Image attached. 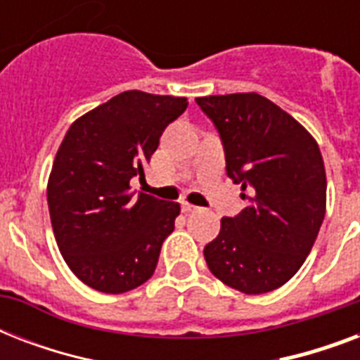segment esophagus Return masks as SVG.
<instances>
[{"instance_id":"obj_1","label":"esophagus","mask_w":360,"mask_h":360,"mask_svg":"<svg viewBox=\"0 0 360 360\" xmlns=\"http://www.w3.org/2000/svg\"><path fill=\"white\" fill-rule=\"evenodd\" d=\"M181 211H183V213H194V211H198V207L188 202H181Z\"/></svg>"}]
</instances>
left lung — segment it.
I'll list each match as a JSON object with an SVG mask.
<instances>
[{
  "instance_id": "1",
  "label": "left lung",
  "mask_w": 360,
  "mask_h": 360,
  "mask_svg": "<svg viewBox=\"0 0 360 360\" xmlns=\"http://www.w3.org/2000/svg\"><path fill=\"white\" fill-rule=\"evenodd\" d=\"M219 130L226 174L246 205L220 220L203 248L209 271L226 285L262 295L301 269L327 207V177L318 141L295 117L257 93L196 98Z\"/></svg>"
}]
</instances>
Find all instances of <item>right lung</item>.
<instances>
[{
    "instance_id": "right-lung-1",
    "label": "right lung",
    "mask_w": 360,
    "mask_h": 360,
    "mask_svg": "<svg viewBox=\"0 0 360 360\" xmlns=\"http://www.w3.org/2000/svg\"><path fill=\"white\" fill-rule=\"evenodd\" d=\"M185 97L123 91L70 124L48 177L53 236L69 269L93 290L124 293L151 278L179 203L140 194L164 129L186 110Z\"/></svg>"
}]
</instances>
